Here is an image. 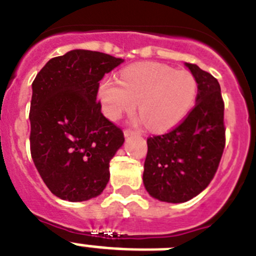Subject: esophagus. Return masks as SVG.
Instances as JSON below:
<instances>
[{"label":"esophagus","instance_id":"1","mask_svg":"<svg viewBox=\"0 0 256 256\" xmlns=\"http://www.w3.org/2000/svg\"><path fill=\"white\" fill-rule=\"evenodd\" d=\"M130 136H141V133L136 132V130H124V137H126V138H128Z\"/></svg>","mask_w":256,"mask_h":256}]
</instances>
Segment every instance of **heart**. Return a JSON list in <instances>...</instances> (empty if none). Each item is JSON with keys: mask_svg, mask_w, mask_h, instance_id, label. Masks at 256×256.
Returning <instances> with one entry per match:
<instances>
[{"mask_svg": "<svg viewBox=\"0 0 256 256\" xmlns=\"http://www.w3.org/2000/svg\"><path fill=\"white\" fill-rule=\"evenodd\" d=\"M198 94V82L187 70L144 62L122 72L120 82L105 79L98 87L102 112L112 122L132 114L138 104L142 120L154 132H166L186 118Z\"/></svg>", "mask_w": 256, "mask_h": 256, "instance_id": "1", "label": "heart"}]
</instances>
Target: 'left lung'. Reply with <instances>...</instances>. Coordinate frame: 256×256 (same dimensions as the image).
<instances>
[{
    "instance_id": "obj_1",
    "label": "left lung",
    "mask_w": 256,
    "mask_h": 256,
    "mask_svg": "<svg viewBox=\"0 0 256 256\" xmlns=\"http://www.w3.org/2000/svg\"><path fill=\"white\" fill-rule=\"evenodd\" d=\"M198 82L196 105L172 132L148 138L144 184L151 198L180 204L204 191L224 150V104L218 80L184 62Z\"/></svg>"
}]
</instances>
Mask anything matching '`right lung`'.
Returning a JSON list of instances; mask_svg holds the SVG:
<instances>
[{"label": "right lung", "instance_id": "add662e5", "mask_svg": "<svg viewBox=\"0 0 256 256\" xmlns=\"http://www.w3.org/2000/svg\"><path fill=\"white\" fill-rule=\"evenodd\" d=\"M123 61L72 50L47 61L32 83V158L61 200L96 198L110 180L108 162L123 146L124 134L104 116L96 98L98 82Z\"/></svg>", "mask_w": 256, "mask_h": 256}]
</instances>
